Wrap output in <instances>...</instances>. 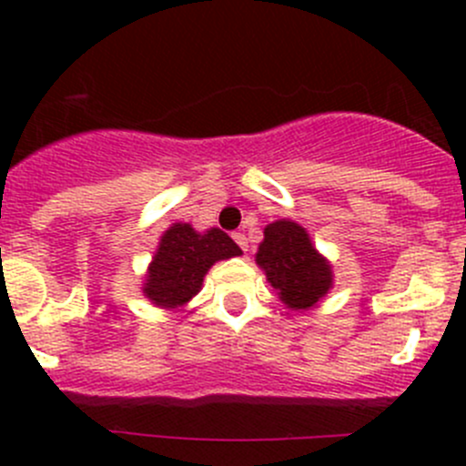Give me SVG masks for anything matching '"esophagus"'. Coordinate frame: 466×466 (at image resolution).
I'll use <instances>...</instances> for the list:
<instances>
[{
  "label": "esophagus",
  "mask_w": 466,
  "mask_h": 466,
  "mask_svg": "<svg viewBox=\"0 0 466 466\" xmlns=\"http://www.w3.org/2000/svg\"><path fill=\"white\" fill-rule=\"evenodd\" d=\"M234 241H237L238 246H241V250L248 252V238H246V234H243V232H234Z\"/></svg>",
  "instance_id": "34e87169"
}]
</instances>
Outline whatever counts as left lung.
<instances>
[{"label":"left lung","mask_w":466,"mask_h":466,"mask_svg":"<svg viewBox=\"0 0 466 466\" xmlns=\"http://www.w3.org/2000/svg\"><path fill=\"white\" fill-rule=\"evenodd\" d=\"M257 263L281 302L293 311L316 307L333 286L329 261L313 248L307 229L293 220H275L263 229Z\"/></svg>","instance_id":"8db88e82"}]
</instances>
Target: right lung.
Wrapping results in <instances>:
<instances>
[{
    "label": "right lung",
    "mask_w": 466,
    "mask_h": 466,
    "mask_svg": "<svg viewBox=\"0 0 466 466\" xmlns=\"http://www.w3.org/2000/svg\"><path fill=\"white\" fill-rule=\"evenodd\" d=\"M241 255V248L218 228L196 232L189 223H173L159 238L148 266L144 295L162 309L189 302L203 286V277L220 259Z\"/></svg>",
    "instance_id": "1"
}]
</instances>
